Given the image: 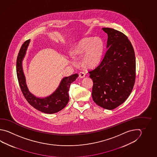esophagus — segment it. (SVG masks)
Here are the masks:
<instances>
[{"label":"esophagus","mask_w":157,"mask_h":157,"mask_svg":"<svg viewBox=\"0 0 157 157\" xmlns=\"http://www.w3.org/2000/svg\"><path fill=\"white\" fill-rule=\"evenodd\" d=\"M79 77H80V78H83L85 77L86 74L83 71H80V73H79Z\"/></svg>","instance_id":"1"}]
</instances>
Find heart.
<instances>
[{"mask_svg": "<svg viewBox=\"0 0 157 157\" xmlns=\"http://www.w3.org/2000/svg\"><path fill=\"white\" fill-rule=\"evenodd\" d=\"M103 46V42L99 37L83 39L75 47L73 55L79 57L82 56V63L84 66L94 67L101 60Z\"/></svg>", "mask_w": 157, "mask_h": 157, "instance_id": "1", "label": "heart"}]
</instances>
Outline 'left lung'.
<instances>
[{
  "label": "left lung",
  "instance_id": "obj_1",
  "mask_svg": "<svg viewBox=\"0 0 157 157\" xmlns=\"http://www.w3.org/2000/svg\"><path fill=\"white\" fill-rule=\"evenodd\" d=\"M102 30L108 34L107 50L100 63L89 71L93 82L92 98L99 106L114 109L127 100L136 80L134 50L123 33L109 28Z\"/></svg>",
  "mask_w": 157,
  "mask_h": 157
}]
</instances>
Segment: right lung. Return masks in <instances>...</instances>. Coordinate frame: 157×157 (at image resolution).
Returning <instances> with one entry per match:
<instances>
[{"instance_id": "add662e5", "label": "right lung", "mask_w": 157, "mask_h": 157, "mask_svg": "<svg viewBox=\"0 0 157 157\" xmlns=\"http://www.w3.org/2000/svg\"><path fill=\"white\" fill-rule=\"evenodd\" d=\"M30 42V39L27 40L21 45L17 59V74L21 90L28 103L36 109L47 114L58 112L67 105L69 100L70 86L76 80L78 74L76 73L63 78L58 87L50 95L44 98L36 97L28 89L23 69V61Z\"/></svg>"}]
</instances>
